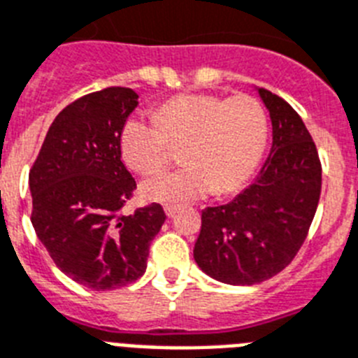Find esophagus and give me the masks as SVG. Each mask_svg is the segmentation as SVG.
<instances>
[{"label": "esophagus", "instance_id": "esophagus-1", "mask_svg": "<svg viewBox=\"0 0 358 358\" xmlns=\"http://www.w3.org/2000/svg\"><path fill=\"white\" fill-rule=\"evenodd\" d=\"M164 212H166L168 217H173L179 212V206H176V204H164Z\"/></svg>", "mask_w": 358, "mask_h": 358}]
</instances>
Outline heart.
I'll return each mask as SVG.
<instances>
[{"label": "heart", "instance_id": "obj_1", "mask_svg": "<svg viewBox=\"0 0 358 358\" xmlns=\"http://www.w3.org/2000/svg\"><path fill=\"white\" fill-rule=\"evenodd\" d=\"M268 137V114L255 97L181 94L159 106L155 117H128L119 146L128 166L148 172L163 163L170 146L185 145V166L150 173L141 185L146 199L179 204L213 190H241L257 170Z\"/></svg>", "mask_w": 358, "mask_h": 358}]
</instances>
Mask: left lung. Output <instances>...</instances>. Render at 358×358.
I'll return each instance as SVG.
<instances>
[{"mask_svg": "<svg viewBox=\"0 0 358 358\" xmlns=\"http://www.w3.org/2000/svg\"><path fill=\"white\" fill-rule=\"evenodd\" d=\"M259 94L273 127L270 155L243 194L203 210L194 248L201 270L239 286L270 279L295 259L322 188L317 146L301 115L266 88H259Z\"/></svg>", "mask_w": 358, "mask_h": 358, "instance_id": "8db88e82", "label": "left lung"}]
</instances>
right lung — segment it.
<instances>
[{"label":"right lung","mask_w":358,"mask_h":358,"mask_svg":"<svg viewBox=\"0 0 358 358\" xmlns=\"http://www.w3.org/2000/svg\"><path fill=\"white\" fill-rule=\"evenodd\" d=\"M137 97L132 88L108 87L70 103L29 173L38 239L63 273L96 292L145 273L150 243L166 219L157 203L123 212L137 185L121 161L119 137Z\"/></svg>","instance_id":"obj_1"}]
</instances>
